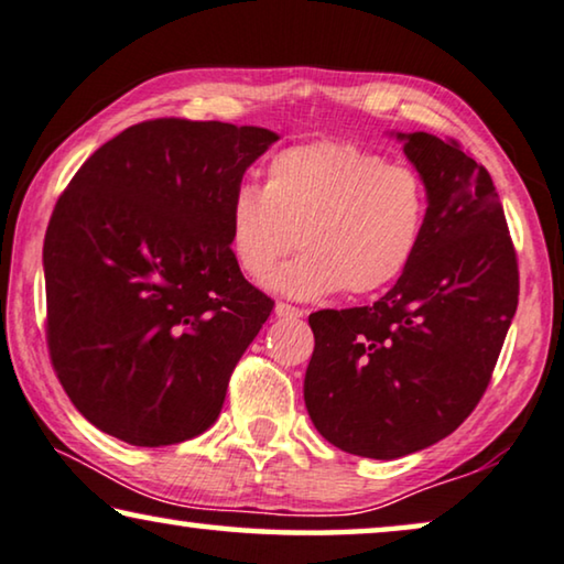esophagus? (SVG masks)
Segmentation results:
<instances>
[{"instance_id": "obj_1", "label": "esophagus", "mask_w": 564, "mask_h": 564, "mask_svg": "<svg viewBox=\"0 0 564 564\" xmlns=\"http://www.w3.org/2000/svg\"><path fill=\"white\" fill-rule=\"evenodd\" d=\"M274 313L280 315V317H290V321H297V317H305L307 315V310L295 307V305H288V302H276Z\"/></svg>"}]
</instances>
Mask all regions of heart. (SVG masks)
<instances>
[{"instance_id": "1", "label": "heart", "mask_w": 564, "mask_h": 564, "mask_svg": "<svg viewBox=\"0 0 564 564\" xmlns=\"http://www.w3.org/2000/svg\"><path fill=\"white\" fill-rule=\"evenodd\" d=\"M430 191L417 167L387 162L354 142L284 147L267 162L264 185H241L228 203V247L251 280H264L295 249L269 288L315 300L346 290L377 295L417 259Z\"/></svg>"}]
</instances>
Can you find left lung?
I'll return each mask as SVG.
<instances>
[{
    "label": "left lung",
    "instance_id": "8db88e82",
    "mask_svg": "<svg viewBox=\"0 0 564 564\" xmlns=\"http://www.w3.org/2000/svg\"><path fill=\"white\" fill-rule=\"evenodd\" d=\"M430 191L417 259L373 305L317 310L305 406L361 458L417 453L468 420L519 305L517 249L491 175L460 142L397 134Z\"/></svg>",
    "mask_w": 564,
    "mask_h": 564
}]
</instances>
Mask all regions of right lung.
<instances>
[{"label": "right lung", "instance_id": "obj_1", "mask_svg": "<svg viewBox=\"0 0 564 564\" xmlns=\"http://www.w3.org/2000/svg\"><path fill=\"white\" fill-rule=\"evenodd\" d=\"M280 140L262 127L150 119L101 144L45 231V338L84 417L137 447L198 437L274 300L243 280L228 203Z\"/></svg>", "mask_w": 564, "mask_h": 564}]
</instances>
